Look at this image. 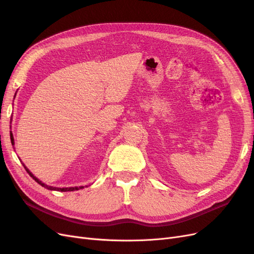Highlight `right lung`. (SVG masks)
Returning a JSON list of instances; mask_svg holds the SVG:
<instances>
[{"mask_svg": "<svg viewBox=\"0 0 254 254\" xmlns=\"http://www.w3.org/2000/svg\"><path fill=\"white\" fill-rule=\"evenodd\" d=\"M10 140H11V143H12V145H13V136H12V134L10 133ZM24 168H25V171L29 174V176L30 177H33V179L36 181V182H38V183H39L40 184V186H42L43 188H45V189H48V190H60V191H68V190H79V189H82L83 187H79V188H77V187H76V188H63V189H59V188H53V187H49V186H47V184H44V183H42L39 179H37L36 178V177L32 174V173H30L28 170H27V168H26V166H24Z\"/></svg>", "mask_w": 254, "mask_h": 254, "instance_id": "right-lung-1", "label": "right lung"}]
</instances>
